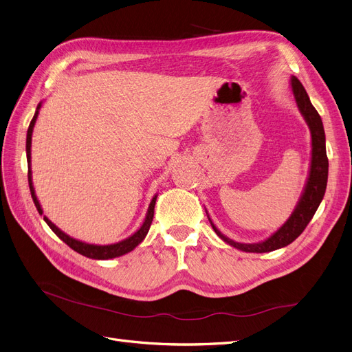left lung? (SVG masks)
Returning <instances> with one entry per match:
<instances>
[{
	"label": "left lung",
	"instance_id": "obj_1",
	"mask_svg": "<svg viewBox=\"0 0 352 352\" xmlns=\"http://www.w3.org/2000/svg\"><path fill=\"white\" fill-rule=\"evenodd\" d=\"M290 87L297 104V109L302 113L305 122L307 123L310 136H311V152H310L311 156H310L307 179L303 187L302 196L298 199L290 217L285 220V222L274 233H271L267 239L261 242H255V243H242L225 236L212 222L209 213L206 210V214L209 217V222L213 230L216 232V235L226 243H229L230 246H233V248L243 252L263 254V252L276 251L290 245L296 238L300 236V233L305 230L311 217H314V214L316 213L318 207L324 196V190H327L329 164H328V156H327V143H324L327 139H324L322 119L319 113L316 111V109L311 106L305 87L293 75L290 78Z\"/></svg>",
	"mask_w": 352,
	"mask_h": 352
}]
</instances>
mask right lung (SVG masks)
I'll return each mask as SVG.
<instances>
[{"mask_svg":"<svg viewBox=\"0 0 352 352\" xmlns=\"http://www.w3.org/2000/svg\"><path fill=\"white\" fill-rule=\"evenodd\" d=\"M42 107V102L37 104V109L36 113L33 116V119L30 122L29 130H28V138H25V153H28V165H29V187H30V192H32V199L34 201V206L37 212L43 214V209L41 203L37 200L36 196V191L33 187V179H32V135H33V129L37 120V116H38V110ZM156 197H158V194H155L151 200V204L148 207V212L145 216V220H143L142 226L133 233V235H130L129 238L120 241V242H116V243H110V245H96V243H88V242H82L80 239H75L69 235H67L63 230H60L55 223H52L50 220L43 216V220L47 223V226L55 232V235L62 239L65 243H67L69 248H72L74 251H76L78 254H81L87 258H93V259H111V258H117V256H122L130 251H133L136 246L145 239V236L148 235L151 223H152V219H153V210H155V203H156Z\"/></svg>","mask_w":352,"mask_h":352,"instance_id":"1","label":"right lung"}]
</instances>
